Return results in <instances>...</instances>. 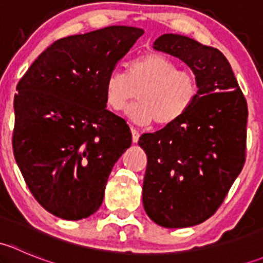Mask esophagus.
I'll list each match as a JSON object with an SVG mask.
<instances>
[{
    "instance_id": "obj_1",
    "label": "esophagus",
    "mask_w": 263,
    "mask_h": 263,
    "mask_svg": "<svg viewBox=\"0 0 263 263\" xmlns=\"http://www.w3.org/2000/svg\"><path fill=\"white\" fill-rule=\"evenodd\" d=\"M131 132H132V141H134V142L139 141V139H140V131H139V129H136V128H134V127H132Z\"/></svg>"
}]
</instances>
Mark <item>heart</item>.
Instances as JSON below:
<instances>
[{
  "label": "heart",
  "mask_w": 263,
  "mask_h": 263,
  "mask_svg": "<svg viewBox=\"0 0 263 263\" xmlns=\"http://www.w3.org/2000/svg\"><path fill=\"white\" fill-rule=\"evenodd\" d=\"M137 92L139 102L127 109V116L136 123L155 122L166 126L190 110L198 97V81L193 72L179 70L171 58L147 53L126 65V73L112 71L104 81L107 105L122 110Z\"/></svg>",
  "instance_id": "obj_1"
}]
</instances>
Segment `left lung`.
I'll use <instances>...</instances> for the list:
<instances>
[{"label": "left lung", "instance_id": "left-lung-1", "mask_svg": "<svg viewBox=\"0 0 263 263\" xmlns=\"http://www.w3.org/2000/svg\"><path fill=\"white\" fill-rule=\"evenodd\" d=\"M154 49L193 71L198 97L176 122L140 137L147 156L142 202L160 227H193L213 216L242 172L247 100L219 49L179 34L159 36Z\"/></svg>", "mask_w": 263, "mask_h": 263}]
</instances>
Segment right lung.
Returning <instances> with one entry per match:
<instances>
[{
  "mask_svg": "<svg viewBox=\"0 0 263 263\" xmlns=\"http://www.w3.org/2000/svg\"><path fill=\"white\" fill-rule=\"evenodd\" d=\"M142 34L116 25L58 39L18 81L15 160L31 195L54 216L97 213L113 165L131 146L128 124L105 109L104 81Z\"/></svg>",
  "mask_w": 263,
  "mask_h": 263,
  "instance_id": "add662e5",
  "label": "right lung"
}]
</instances>
